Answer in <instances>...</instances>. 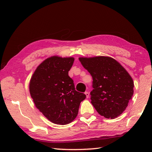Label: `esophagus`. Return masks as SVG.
I'll use <instances>...</instances> for the list:
<instances>
[{
	"mask_svg": "<svg viewBox=\"0 0 152 152\" xmlns=\"http://www.w3.org/2000/svg\"><path fill=\"white\" fill-rule=\"evenodd\" d=\"M84 94H85V95H86V97L87 98V99H88V98L89 97V92H84Z\"/></svg>",
	"mask_w": 152,
	"mask_h": 152,
	"instance_id": "1",
	"label": "esophagus"
}]
</instances>
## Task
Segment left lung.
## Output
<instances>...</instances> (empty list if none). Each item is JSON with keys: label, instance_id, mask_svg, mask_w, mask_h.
Instances as JSON below:
<instances>
[{"label": "left lung", "instance_id": "obj_1", "mask_svg": "<svg viewBox=\"0 0 152 152\" xmlns=\"http://www.w3.org/2000/svg\"><path fill=\"white\" fill-rule=\"evenodd\" d=\"M92 77L91 103L101 116L115 119L123 113L133 94V80L115 59L107 56L80 58Z\"/></svg>", "mask_w": 152, "mask_h": 152}]
</instances>
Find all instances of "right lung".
I'll list each match as a JSON object with an SVG mask.
<instances>
[{
	"mask_svg": "<svg viewBox=\"0 0 152 152\" xmlns=\"http://www.w3.org/2000/svg\"><path fill=\"white\" fill-rule=\"evenodd\" d=\"M74 61V58L52 56L37 67L31 78L29 92L36 107L55 124L72 121L86 99L84 93L76 91L68 76Z\"/></svg>",
	"mask_w": 152,
	"mask_h": 152,
	"instance_id": "obj_1",
	"label": "right lung"
}]
</instances>
